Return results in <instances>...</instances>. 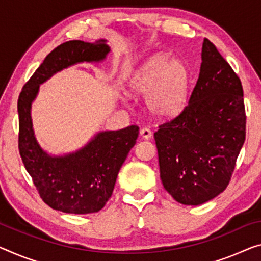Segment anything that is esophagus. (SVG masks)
<instances>
[{"mask_svg": "<svg viewBox=\"0 0 261 261\" xmlns=\"http://www.w3.org/2000/svg\"><path fill=\"white\" fill-rule=\"evenodd\" d=\"M141 136L144 139H150L151 136H152V132L147 127H143V129H141Z\"/></svg>", "mask_w": 261, "mask_h": 261, "instance_id": "1", "label": "esophagus"}]
</instances>
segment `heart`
Returning <instances> with one entry per match:
<instances>
[{"label":"heart","mask_w":261,"mask_h":261,"mask_svg":"<svg viewBox=\"0 0 261 261\" xmlns=\"http://www.w3.org/2000/svg\"><path fill=\"white\" fill-rule=\"evenodd\" d=\"M190 84L189 71L181 61L168 54L150 57L130 79V91L147 96V109L159 118H171L184 108Z\"/></svg>","instance_id":"1"}]
</instances>
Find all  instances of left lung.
<instances>
[{
  "mask_svg": "<svg viewBox=\"0 0 261 261\" xmlns=\"http://www.w3.org/2000/svg\"><path fill=\"white\" fill-rule=\"evenodd\" d=\"M245 136L242 82L205 38L189 103L154 132L164 189L184 205L213 199L231 180Z\"/></svg>",
  "mask_w": 261,
  "mask_h": 261,
  "instance_id": "left-lung-1",
  "label": "left lung"
}]
</instances>
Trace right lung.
Instances as JSON below:
<instances>
[{"instance_id": "1", "label": "right lung", "mask_w": 261, "mask_h": 261, "mask_svg": "<svg viewBox=\"0 0 261 261\" xmlns=\"http://www.w3.org/2000/svg\"><path fill=\"white\" fill-rule=\"evenodd\" d=\"M110 51L106 40L96 43L69 41L45 57L19 93L18 150L25 170L46 205L57 211L88 215L104 207L129 151L136 144L139 127L98 132L79 151L50 155L37 143L31 120V103L40 84L54 73L82 62H102Z\"/></svg>"}]
</instances>
